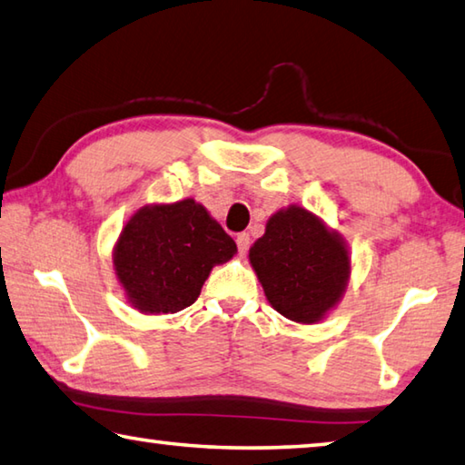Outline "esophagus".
Instances as JSON below:
<instances>
[{
    "instance_id": "34e87169",
    "label": "esophagus",
    "mask_w": 465,
    "mask_h": 465,
    "mask_svg": "<svg viewBox=\"0 0 465 465\" xmlns=\"http://www.w3.org/2000/svg\"><path fill=\"white\" fill-rule=\"evenodd\" d=\"M235 243H238V252H240V256H243L248 252V248H250V235L243 232V233H240L238 238H235Z\"/></svg>"
}]
</instances>
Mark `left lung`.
<instances>
[{"label": "left lung", "mask_w": 465, "mask_h": 465, "mask_svg": "<svg viewBox=\"0 0 465 465\" xmlns=\"http://www.w3.org/2000/svg\"><path fill=\"white\" fill-rule=\"evenodd\" d=\"M270 305L297 323H317L343 297L350 254L343 238L299 205L276 211L250 248Z\"/></svg>", "instance_id": "left-lung-1"}]
</instances>
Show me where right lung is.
Segmentation results:
<instances>
[{"mask_svg":"<svg viewBox=\"0 0 465 465\" xmlns=\"http://www.w3.org/2000/svg\"><path fill=\"white\" fill-rule=\"evenodd\" d=\"M235 242L193 199L138 209L114 248L125 297L144 315L176 313L201 294L211 268L233 258Z\"/></svg>","mask_w":465,"mask_h":465,"instance_id":"obj_1","label":"right lung"}]
</instances>
